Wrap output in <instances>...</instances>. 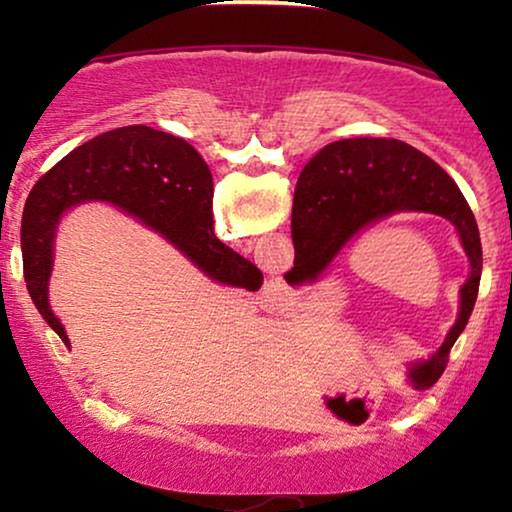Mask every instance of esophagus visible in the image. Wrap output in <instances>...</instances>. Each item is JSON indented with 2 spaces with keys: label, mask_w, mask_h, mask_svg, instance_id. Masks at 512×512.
Returning a JSON list of instances; mask_svg holds the SVG:
<instances>
[{
  "label": "esophagus",
  "mask_w": 512,
  "mask_h": 512,
  "mask_svg": "<svg viewBox=\"0 0 512 512\" xmlns=\"http://www.w3.org/2000/svg\"><path fill=\"white\" fill-rule=\"evenodd\" d=\"M270 296H272V300H282V296H284V284H279V282H272V286H270Z\"/></svg>",
  "instance_id": "obj_1"
}]
</instances>
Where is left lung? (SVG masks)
<instances>
[{
    "mask_svg": "<svg viewBox=\"0 0 512 512\" xmlns=\"http://www.w3.org/2000/svg\"><path fill=\"white\" fill-rule=\"evenodd\" d=\"M396 212L443 216L457 228L471 261L457 324L429 361L410 370L412 384L429 389L443 375L447 354L471 319L482 275L480 233L471 207L450 174L429 156L398 139L356 137L324 146L300 172L291 216L296 261L286 279L293 284L317 279L363 228Z\"/></svg>",
    "mask_w": 512,
    "mask_h": 512,
    "instance_id": "8db88e82",
    "label": "left lung"
}]
</instances>
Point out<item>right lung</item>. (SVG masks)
<instances>
[{"label":"right lung","mask_w":512,"mask_h":512,"mask_svg":"<svg viewBox=\"0 0 512 512\" xmlns=\"http://www.w3.org/2000/svg\"><path fill=\"white\" fill-rule=\"evenodd\" d=\"M212 172L198 151L170 132L128 125L102 132L53 165L27 198L20 249L32 303L55 333L65 328L48 307L58 216L86 200H107L165 235L216 282L258 291L263 272L214 235Z\"/></svg>","instance_id":"add662e5"}]
</instances>
